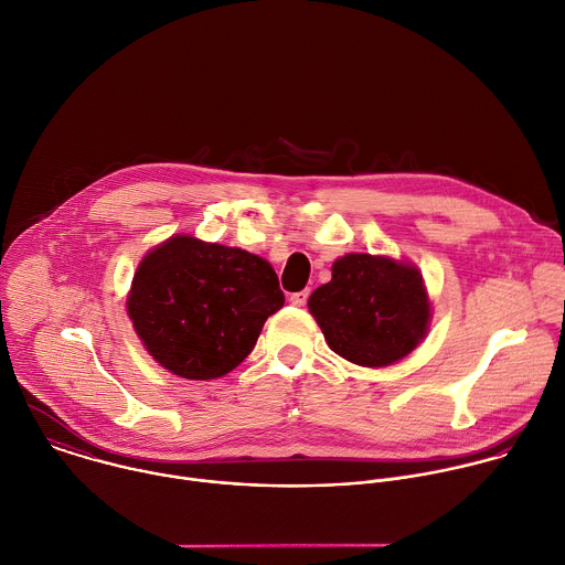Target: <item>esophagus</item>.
<instances>
[{"label": "esophagus", "mask_w": 565, "mask_h": 565, "mask_svg": "<svg viewBox=\"0 0 565 565\" xmlns=\"http://www.w3.org/2000/svg\"><path fill=\"white\" fill-rule=\"evenodd\" d=\"M308 295H310V290H299V292H292V295H290V303H292V306H297V308H301V306H306V301H308Z\"/></svg>", "instance_id": "obj_1"}]
</instances>
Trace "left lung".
Listing matches in <instances>:
<instances>
[{
  "instance_id": "left-lung-1",
  "label": "left lung",
  "mask_w": 565,
  "mask_h": 565,
  "mask_svg": "<svg viewBox=\"0 0 565 565\" xmlns=\"http://www.w3.org/2000/svg\"><path fill=\"white\" fill-rule=\"evenodd\" d=\"M308 310L332 352L361 367H387L427 337L431 301L418 266L390 255L348 253L332 264Z\"/></svg>"
}]
</instances>
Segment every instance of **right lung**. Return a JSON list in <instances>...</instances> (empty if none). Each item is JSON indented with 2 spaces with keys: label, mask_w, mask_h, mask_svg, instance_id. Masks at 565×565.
<instances>
[{
  "label": "right lung",
  "mask_w": 565,
  "mask_h": 565,
  "mask_svg": "<svg viewBox=\"0 0 565 565\" xmlns=\"http://www.w3.org/2000/svg\"><path fill=\"white\" fill-rule=\"evenodd\" d=\"M281 306L277 273L264 257L186 233L140 259L127 295V315L149 356L189 381L233 372Z\"/></svg>",
  "instance_id": "obj_1"
}]
</instances>
